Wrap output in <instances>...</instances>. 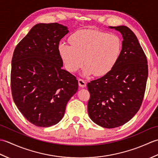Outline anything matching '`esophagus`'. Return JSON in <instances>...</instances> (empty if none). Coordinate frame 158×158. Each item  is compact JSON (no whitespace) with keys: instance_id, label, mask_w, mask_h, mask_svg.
I'll list each match as a JSON object with an SVG mask.
<instances>
[{"instance_id":"obj_1","label":"esophagus","mask_w":158,"mask_h":158,"mask_svg":"<svg viewBox=\"0 0 158 158\" xmlns=\"http://www.w3.org/2000/svg\"><path fill=\"white\" fill-rule=\"evenodd\" d=\"M78 82H79V85L80 87H81V88H85V87L86 86V83L83 79H79Z\"/></svg>"}]
</instances>
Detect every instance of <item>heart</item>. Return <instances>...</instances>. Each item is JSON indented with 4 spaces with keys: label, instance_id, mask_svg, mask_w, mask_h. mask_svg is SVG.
Returning a JSON list of instances; mask_svg holds the SVG:
<instances>
[{
    "label": "heart",
    "instance_id": "1",
    "mask_svg": "<svg viewBox=\"0 0 158 158\" xmlns=\"http://www.w3.org/2000/svg\"><path fill=\"white\" fill-rule=\"evenodd\" d=\"M70 45H59V53L66 69L76 72L85 62L83 75L104 76L109 73L121 56L122 42L118 36L94 29L77 31L70 37Z\"/></svg>",
    "mask_w": 158,
    "mask_h": 158
}]
</instances>
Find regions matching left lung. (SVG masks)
I'll use <instances>...</instances> for the list:
<instances>
[{
	"instance_id": "left-lung-1",
	"label": "left lung",
	"mask_w": 158,
	"mask_h": 158,
	"mask_svg": "<svg viewBox=\"0 0 158 158\" xmlns=\"http://www.w3.org/2000/svg\"><path fill=\"white\" fill-rule=\"evenodd\" d=\"M109 28L122 35V53L109 73L88 83V110L97 125L114 128L127 123L139 111L145 92L148 65L135 33L125 26Z\"/></svg>"
}]
</instances>
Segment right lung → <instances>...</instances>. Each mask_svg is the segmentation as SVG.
<instances>
[{"label": "right lung", "instance_id": "1", "mask_svg": "<svg viewBox=\"0 0 158 158\" xmlns=\"http://www.w3.org/2000/svg\"><path fill=\"white\" fill-rule=\"evenodd\" d=\"M69 32L58 23H38L20 41L11 60L13 101L23 117L38 127H50L64 117L78 81L62 69L59 43Z\"/></svg>", "mask_w": 158, "mask_h": 158}]
</instances>
